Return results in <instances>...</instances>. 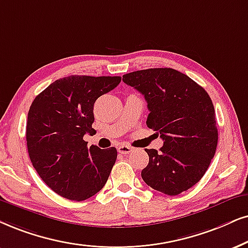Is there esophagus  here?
I'll return each mask as SVG.
<instances>
[{"mask_svg":"<svg viewBox=\"0 0 248 248\" xmlns=\"http://www.w3.org/2000/svg\"><path fill=\"white\" fill-rule=\"evenodd\" d=\"M134 147H131L129 145H120L118 147V151L119 153H121V155H129L134 151Z\"/></svg>","mask_w":248,"mask_h":248,"instance_id":"obj_1","label":"esophagus"}]
</instances>
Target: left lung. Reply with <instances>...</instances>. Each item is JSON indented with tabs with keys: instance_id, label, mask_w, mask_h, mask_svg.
Masks as SVG:
<instances>
[{
	"instance_id": "obj_1",
	"label": "left lung",
	"mask_w": 248,
	"mask_h": 248,
	"mask_svg": "<svg viewBox=\"0 0 248 248\" xmlns=\"http://www.w3.org/2000/svg\"><path fill=\"white\" fill-rule=\"evenodd\" d=\"M122 81L142 93L150 113L146 124L160 134V151L145 149L149 165L142 178L152 189L176 196L198 183L217 146L215 109L209 95L174 68L131 72Z\"/></svg>"
}]
</instances>
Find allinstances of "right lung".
<instances>
[{"instance_id":"obj_1","label":"right lung","mask_w":248,"mask_h":248,"mask_svg":"<svg viewBox=\"0 0 248 248\" xmlns=\"http://www.w3.org/2000/svg\"><path fill=\"white\" fill-rule=\"evenodd\" d=\"M120 77L70 75L39 93L27 115V150L33 167L52 191L82 202L105 186L117 149L87 146L96 99L120 83Z\"/></svg>"}]
</instances>
